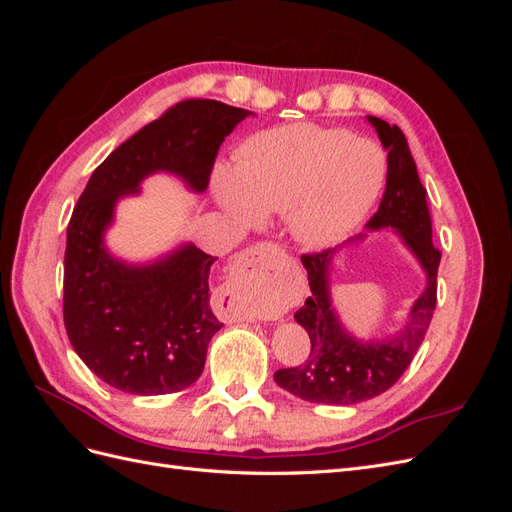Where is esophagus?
Returning <instances> with one entry per match:
<instances>
[{"mask_svg": "<svg viewBox=\"0 0 512 512\" xmlns=\"http://www.w3.org/2000/svg\"><path fill=\"white\" fill-rule=\"evenodd\" d=\"M277 252V247L271 243H258L247 247L235 260V267H232V286L235 290L254 292L262 284V262L269 254Z\"/></svg>", "mask_w": 512, "mask_h": 512, "instance_id": "obj_1", "label": "esophagus"}]
</instances>
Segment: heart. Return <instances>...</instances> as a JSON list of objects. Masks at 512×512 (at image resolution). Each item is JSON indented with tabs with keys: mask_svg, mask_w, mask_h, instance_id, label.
<instances>
[{
	"mask_svg": "<svg viewBox=\"0 0 512 512\" xmlns=\"http://www.w3.org/2000/svg\"><path fill=\"white\" fill-rule=\"evenodd\" d=\"M386 162L367 138L312 123H288L247 138L232 170L213 177L218 205L247 226L256 211L286 213L292 239L324 247L374 207Z\"/></svg>",
	"mask_w": 512,
	"mask_h": 512,
	"instance_id": "obj_1",
	"label": "heart"
}]
</instances>
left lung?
Masks as SVG:
<instances>
[{"label":"left lung","mask_w":512,"mask_h":512,"mask_svg":"<svg viewBox=\"0 0 512 512\" xmlns=\"http://www.w3.org/2000/svg\"><path fill=\"white\" fill-rule=\"evenodd\" d=\"M386 149V190L378 213L367 230L393 228L418 265L425 271V288L406 316L404 327L386 339H356L344 329L331 299V267L337 250L301 256L312 294L294 314L312 339L309 359L290 369H277L275 382L288 393L314 404L350 406L378 397L401 378L412 363L436 309L440 252L431 243V215L427 190L416 173L404 132L378 117H367ZM361 232L352 243L363 241Z\"/></svg>","instance_id":"8db88e82"}]
</instances>
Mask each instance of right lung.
<instances>
[{
    "mask_svg": "<svg viewBox=\"0 0 512 512\" xmlns=\"http://www.w3.org/2000/svg\"><path fill=\"white\" fill-rule=\"evenodd\" d=\"M254 115L218 100H183L121 143L91 175L68 224L64 322L74 352L113 389L166 395L205 369L222 322L211 307L213 256L181 243L149 262L108 252L106 230L121 198L166 173L203 194L224 138Z\"/></svg>",
    "mask_w": 512,
    "mask_h": 512,
    "instance_id": "obj_1",
    "label": "right lung"
}]
</instances>
